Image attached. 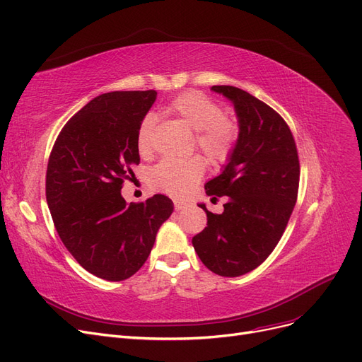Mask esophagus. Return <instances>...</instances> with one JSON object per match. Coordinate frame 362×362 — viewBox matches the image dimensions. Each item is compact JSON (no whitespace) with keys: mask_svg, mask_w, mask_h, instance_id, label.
<instances>
[{"mask_svg":"<svg viewBox=\"0 0 362 362\" xmlns=\"http://www.w3.org/2000/svg\"><path fill=\"white\" fill-rule=\"evenodd\" d=\"M173 206H175L177 211H180V209L185 208L187 204H185V202H182V200H173Z\"/></svg>","mask_w":362,"mask_h":362,"instance_id":"1","label":"esophagus"}]
</instances>
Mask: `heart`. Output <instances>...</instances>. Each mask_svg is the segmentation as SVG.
<instances>
[{
    "label": "heart",
    "mask_w": 362,
    "mask_h": 362,
    "mask_svg": "<svg viewBox=\"0 0 362 362\" xmlns=\"http://www.w3.org/2000/svg\"><path fill=\"white\" fill-rule=\"evenodd\" d=\"M165 112L180 119L196 132L197 147L212 163H223L233 151L239 129L233 119L221 114L220 105L205 93L187 90L173 98ZM154 119L147 115L138 127L136 148L141 156L151 151ZM205 173V162L200 157L163 158L150 172V181L158 190L172 196L189 193Z\"/></svg>",
    "instance_id": "b5f03b06"
}]
</instances>
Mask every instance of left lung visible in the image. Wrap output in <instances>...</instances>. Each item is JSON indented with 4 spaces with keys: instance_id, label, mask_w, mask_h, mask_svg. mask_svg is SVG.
<instances>
[{
    "instance_id": "obj_1",
    "label": "left lung",
    "mask_w": 362,
    "mask_h": 362,
    "mask_svg": "<svg viewBox=\"0 0 362 362\" xmlns=\"http://www.w3.org/2000/svg\"><path fill=\"white\" fill-rule=\"evenodd\" d=\"M233 104L239 135L208 196H227L223 214L205 204L208 224L192 242L199 258L220 276L236 278L262 264L276 247L294 209L300 165L290 127L255 96L233 86H212Z\"/></svg>"
}]
</instances>
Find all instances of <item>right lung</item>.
I'll return each instance as SVG.
<instances>
[{"label":"right lung","mask_w":362,"mask_h":362,"mask_svg":"<svg viewBox=\"0 0 362 362\" xmlns=\"http://www.w3.org/2000/svg\"><path fill=\"white\" fill-rule=\"evenodd\" d=\"M156 90L93 98L64 126L47 165L46 197L54 227L78 264L119 282L147 262L173 204L154 194L127 204L122 184L139 163L136 132Z\"/></svg>","instance_id":"right-lung-1"}]
</instances>
